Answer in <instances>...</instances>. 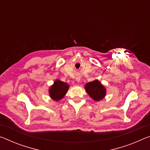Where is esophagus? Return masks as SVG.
Instances as JSON below:
<instances>
[{
  "instance_id": "34e87169",
  "label": "esophagus",
  "mask_w": 150,
  "mask_h": 150,
  "mask_svg": "<svg viewBox=\"0 0 150 150\" xmlns=\"http://www.w3.org/2000/svg\"><path fill=\"white\" fill-rule=\"evenodd\" d=\"M79 80H80V79H77V81H79Z\"/></svg>"
}]
</instances>
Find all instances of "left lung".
I'll return each instance as SVG.
<instances>
[{
	"instance_id": "obj_1",
	"label": "left lung",
	"mask_w": 150,
	"mask_h": 150,
	"mask_svg": "<svg viewBox=\"0 0 150 150\" xmlns=\"http://www.w3.org/2000/svg\"><path fill=\"white\" fill-rule=\"evenodd\" d=\"M85 88L87 93L95 101L101 100L105 96V87L97 80L87 83Z\"/></svg>"
}]
</instances>
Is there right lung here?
<instances>
[{
  "label": "right lung",
  "instance_id": "add662e5",
  "mask_svg": "<svg viewBox=\"0 0 150 150\" xmlns=\"http://www.w3.org/2000/svg\"><path fill=\"white\" fill-rule=\"evenodd\" d=\"M69 85L65 82L56 80L49 89L50 96L54 100L59 101L65 96L69 89Z\"/></svg>",
  "mask_w": 150,
  "mask_h": 150
}]
</instances>
